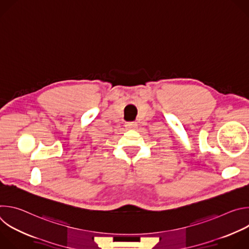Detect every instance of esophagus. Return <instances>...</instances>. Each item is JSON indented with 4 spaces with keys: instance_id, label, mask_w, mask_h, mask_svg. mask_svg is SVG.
<instances>
[{
    "instance_id": "34e87169",
    "label": "esophagus",
    "mask_w": 249,
    "mask_h": 249,
    "mask_svg": "<svg viewBox=\"0 0 249 249\" xmlns=\"http://www.w3.org/2000/svg\"><path fill=\"white\" fill-rule=\"evenodd\" d=\"M126 127L128 129H136L137 128V124L135 122H128V123H126Z\"/></svg>"
}]
</instances>
